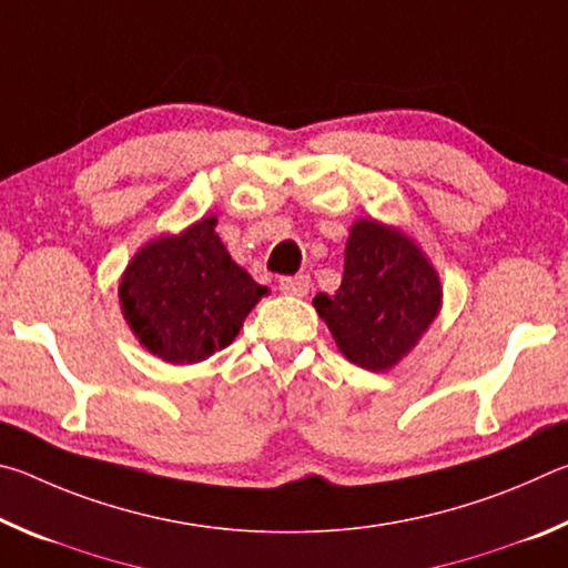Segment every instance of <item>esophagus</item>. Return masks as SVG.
<instances>
[{"instance_id":"esophagus-1","label":"esophagus","mask_w":568,"mask_h":568,"mask_svg":"<svg viewBox=\"0 0 568 568\" xmlns=\"http://www.w3.org/2000/svg\"><path fill=\"white\" fill-rule=\"evenodd\" d=\"M277 287H281V293H285V295L303 297V295H307V291H311V277H307V275L281 277V283H277Z\"/></svg>"}]
</instances>
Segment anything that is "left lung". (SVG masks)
Here are the masks:
<instances>
[{
	"instance_id": "obj_1",
	"label": "left lung",
	"mask_w": 568,
	"mask_h": 568,
	"mask_svg": "<svg viewBox=\"0 0 568 568\" xmlns=\"http://www.w3.org/2000/svg\"><path fill=\"white\" fill-rule=\"evenodd\" d=\"M313 305L345 358L365 371H388L436 321L444 285L416 240L361 217L345 243L341 287L318 293Z\"/></svg>"
}]
</instances>
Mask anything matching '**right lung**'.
I'll return each mask as SVG.
<instances>
[{"label": "right lung", "mask_w": 568, "mask_h": 568, "mask_svg": "<svg viewBox=\"0 0 568 568\" xmlns=\"http://www.w3.org/2000/svg\"><path fill=\"white\" fill-rule=\"evenodd\" d=\"M207 215L142 245L120 277V311L142 348L190 365L227 348L263 295L230 257Z\"/></svg>", "instance_id": "right-lung-1"}]
</instances>
